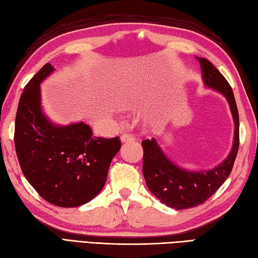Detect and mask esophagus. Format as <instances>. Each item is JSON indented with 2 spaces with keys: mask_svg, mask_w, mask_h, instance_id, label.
I'll list each match as a JSON object with an SVG mask.
<instances>
[{
  "mask_svg": "<svg viewBox=\"0 0 258 258\" xmlns=\"http://www.w3.org/2000/svg\"><path fill=\"white\" fill-rule=\"evenodd\" d=\"M133 141H135V138L131 134L125 133L120 136V142H122V143H126V142H133Z\"/></svg>",
  "mask_w": 258,
  "mask_h": 258,
  "instance_id": "1",
  "label": "esophagus"
}]
</instances>
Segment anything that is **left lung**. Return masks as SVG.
<instances>
[{
  "label": "left lung",
  "instance_id": "8db88e82",
  "mask_svg": "<svg viewBox=\"0 0 258 258\" xmlns=\"http://www.w3.org/2000/svg\"><path fill=\"white\" fill-rule=\"evenodd\" d=\"M196 58L201 64L204 84L226 97L234 118L235 136L232 151L225 160L212 169L200 172L178 167L164 154L155 139L142 142L143 175L147 187L162 203L175 210L199 206L210 199L231 174L239 146V117L232 87L208 59Z\"/></svg>",
  "mask_w": 258,
  "mask_h": 258
}]
</instances>
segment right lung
I'll return each instance as SVG.
<instances>
[{"instance_id":"right-lung-1","label":"right lung","mask_w":258,"mask_h":258,"mask_svg":"<svg viewBox=\"0 0 258 258\" xmlns=\"http://www.w3.org/2000/svg\"><path fill=\"white\" fill-rule=\"evenodd\" d=\"M53 71L46 63L24 87L15 117V151L27 182L43 199L76 207L102 190L120 141L94 138L83 122L62 126L45 116L40 84Z\"/></svg>"}]
</instances>
